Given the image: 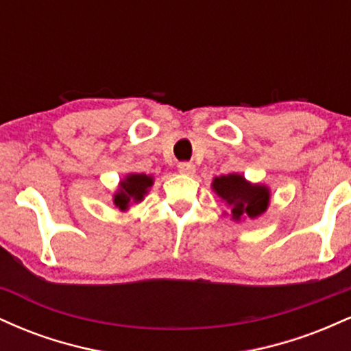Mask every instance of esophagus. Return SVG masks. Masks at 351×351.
Listing matches in <instances>:
<instances>
[{
    "instance_id": "1",
    "label": "esophagus",
    "mask_w": 351,
    "mask_h": 351,
    "mask_svg": "<svg viewBox=\"0 0 351 351\" xmlns=\"http://www.w3.org/2000/svg\"><path fill=\"white\" fill-rule=\"evenodd\" d=\"M195 165L189 163V162H181L178 163V171L183 173V175H193L195 173Z\"/></svg>"
}]
</instances>
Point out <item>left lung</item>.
<instances>
[{
    "mask_svg": "<svg viewBox=\"0 0 351 351\" xmlns=\"http://www.w3.org/2000/svg\"><path fill=\"white\" fill-rule=\"evenodd\" d=\"M213 188L231 209L232 219L256 217L267 209L269 189L261 184L247 183L241 175L217 176Z\"/></svg>",
    "mask_w": 351,
    "mask_h": 351,
    "instance_id": "obj_1",
    "label": "left lung"
}]
</instances>
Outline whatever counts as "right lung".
<instances>
[{"instance_id":"obj_1","label":"right lung","mask_w":351,"mask_h":351,"mask_svg":"<svg viewBox=\"0 0 351 351\" xmlns=\"http://www.w3.org/2000/svg\"><path fill=\"white\" fill-rule=\"evenodd\" d=\"M153 184L152 176L143 175H128L122 183H120L119 193L115 195L114 203L115 206L120 209H127L128 204L134 201V203H138V201L143 199V195L147 193V189Z\"/></svg>"}]
</instances>
